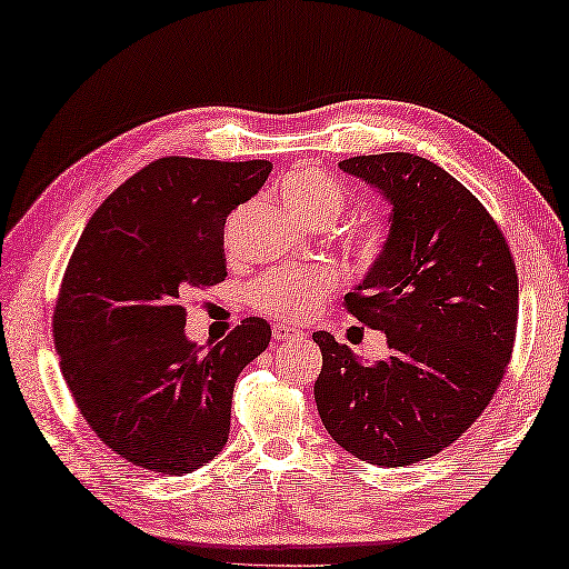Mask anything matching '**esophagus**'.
I'll return each mask as SVG.
<instances>
[{"label":"esophagus","mask_w":569,"mask_h":569,"mask_svg":"<svg viewBox=\"0 0 569 569\" xmlns=\"http://www.w3.org/2000/svg\"><path fill=\"white\" fill-rule=\"evenodd\" d=\"M300 330H295V328H290V325H274L272 328V338L277 340V342H282V340H292V338H300Z\"/></svg>","instance_id":"1"}]
</instances>
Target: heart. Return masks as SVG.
I'll use <instances>...</instances> for the list:
<instances>
[{
	"label": "heart",
	"instance_id": "heart-1",
	"mask_svg": "<svg viewBox=\"0 0 569 569\" xmlns=\"http://www.w3.org/2000/svg\"><path fill=\"white\" fill-rule=\"evenodd\" d=\"M279 199L295 219L305 223H332L346 207V191L328 173L300 169L287 176L279 186ZM388 234L383 227L372 223L352 239V251L362 264H372L383 254ZM338 277L328 267H282L259 277L249 287V300L257 310L274 318L300 320L328 295Z\"/></svg>",
	"mask_w": 569,
	"mask_h": 569
}]
</instances>
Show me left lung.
I'll return each mask as SVG.
<instances>
[{"instance_id":"obj_1","label":"left lung","mask_w":569,"mask_h":569,"mask_svg":"<svg viewBox=\"0 0 569 569\" xmlns=\"http://www.w3.org/2000/svg\"><path fill=\"white\" fill-rule=\"evenodd\" d=\"M338 166L390 203L383 254L346 297L350 315L386 332L390 352L362 366L330 332H315V403L348 453L408 467L459 439L505 378L517 269L489 211L428 158L378 153Z\"/></svg>"}]
</instances>
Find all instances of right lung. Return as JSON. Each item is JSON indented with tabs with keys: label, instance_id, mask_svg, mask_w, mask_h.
Wrapping results in <instances>:
<instances>
[{
	"label": "right lung",
	"instance_id": "obj_1",
	"mask_svg": "<svg viewBox=\"0 0 569 569\" xmlns=\"http://www.w3.org/2000/svg\"><path fill=\"white\" fill-rule=\"evenodd\" d=\"M269 171L158 158L100 203L72 251L52 318L62 378L98 439L136 467L181 477L229 439L234 383L272 330L247 318L201 350L183 300L223 282V223Z\"/></svg>",
	"mask_w": 569,
	"mask_h": 569
}]
</instances>
